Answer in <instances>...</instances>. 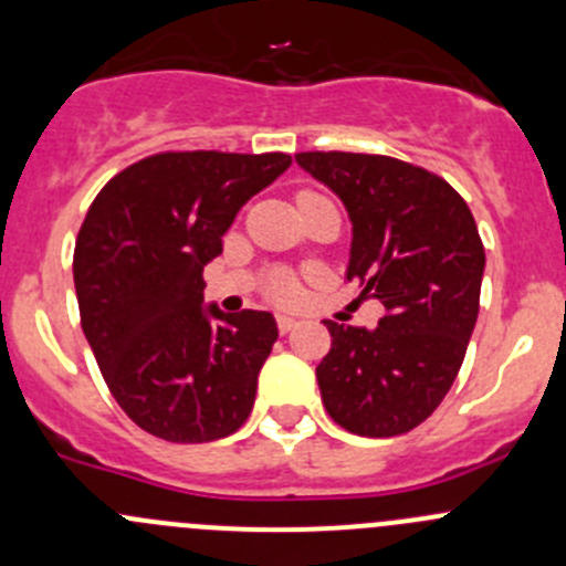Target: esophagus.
<instances>
[{"instance_id":"esophagus-1","label":"esophagus","mask_w":566,"mask_h":566,"mask_svg":"<svg viewBox=\"0 0 566 566\" xmlns=\"http://www.w3.org/2000/svg\"><path fill=\"white\" fill-rule=\"evenodd\" d=\"M276 325H279V334H290V331H293L295 325H298V319L290 317V315H279L276 317Z\"/></svg>"}]
</instances>
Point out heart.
<instances>
[{
    "mask_svg": "<svg viewBox=\"0 0 566 566\" xmlns=\"http://www.w3.org/2000/svg\"><path fill=\"white\" fill-rule=\"evenodd\" d=\"M301 197H304V193H301ZM268 293H271V298L279 301V304H290V301H295V295H298V287H295V282L287 273H276V276H271V282H268Z\"/></svg>",
    "mask_w": 566,
    "mask_h": 566,
    "instance_id": "b5f03b06",
    "label": "heart"
}]
</instances>
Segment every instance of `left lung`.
<instances>
[{"mask_svg": "<svg viewBox=\"0 0 566 566\" xmlns=\"http://www.w3.org/2000/svg\"><path fill=\"white\" fill-rule=\"evenodd\" d=\"M353 224L347 279L384 304L375 328L325 319L317 384L331 419L364 438L419 427L452 389L479 315L484 247L465 199L427 169L364 153H298Z\"/></svg>", "mask_w": 566, "mask_h": 566, "instance_id": "left-lung-1", "label": "left lung"}]
</instances>
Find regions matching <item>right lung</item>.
<instances>
[{"mask_svg": "<svg viewBox=\"0 0 566 566\" xmlns=\"http://www.w3.org/2000/svg\"><path fill=\"white\" fill-rule=\"evenodd\" d=\"M284 153H161L90 205L73 251L82 328L119 408L150 436L208 443L249 419L276 342L271 312L205 304L202 271Z\"/></svg>", "mask_w": 566, "mask_h": 566, "instance_id": "right-lung-1", "label": "right lung"}]
</instances>
